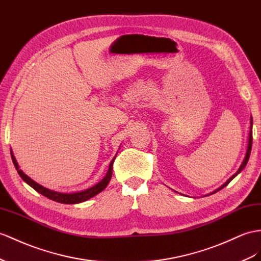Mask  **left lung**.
<instances>
[{"label": "left lung", "mask_w": 261, "mask_h": 261, "mask_svg": "<svg viewBox=\"0 0 261 261\" xmlns=\"http://www.w3.org/2000/svg\"><path fill=\"white\" fill-rule=\"evenodd\" d=\"M251 145H252V118L250 117V131H249V136H248V145H247V152H246V155H245V158H244V160H243V162H242V164H240V166H239V169H238V171L235 173V174H233L231 177H229L228 179H227V181L220 186V188H218L217 190H215L214 191L213 193H211V194H214V193H216V192H218L219 190H222V189H224L225 186H227L228 185V183L231 181L232 178H235L240 172H242L244 169H245V166H246V164H247V162H248V160H249V156H250V152H251Z\"/></svg>", "instance_id": "8db88e82"}]
</instances>
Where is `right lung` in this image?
<instances>
[{
	"instance_id": "1",
	"label": "right lung",
	"mask_w": 261,
	"mask_h": 261,
	"mask_svg": "<svg viewBox=\"0 0 261 261\" xmlns=\"http://www.w3.org/2000/svg\"><path fill=\"white\" fill-rule=\"evenodd\" d=\"M11 155H12V161H13V163H14V166H15L17 173L19 174V176L23 178V181L25 183H28L31 186V188H33L35 191H37L39 194H42V195L46 196L49 199H53V200H55V202L62 203V204H78V203H82V202H85V200L89 199L95 195L99 194L100 192H102L107 188V185H108L109 182H110L111 176H112V165H113V162H115V159H116V156H115L111 160V162L109 164L108 172H107V174L105 175V177L99 183H97L96 185H93L92 188L87 189V190L82 191V192L61 193V192H56V191H53V190H49V189H46V188H44V186H42L41 184H38L35 181H33V179L26 175L22 170H19V166L17 164L16 159H15L14 154H13L12 151H11Z\"/></svg>"
}]
</instances>
